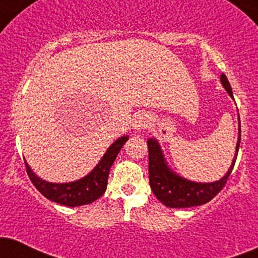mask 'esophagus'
I'll use <instances>...</instances> for the list:
<instances>
[{"label": "esophagus", "mask_w": 258, "mask_h": 258, "mask_svg": "<svg viewBox=\"0 0 258 258\" xmlns=\"http://www.w3.org/2000/svg\"><path fill=\"white\" fill-rule=\"evenodd\" d=\"M149 126V116L144 112L142 114H138L136 116L133 121V127L136 129L137 132H142V131H146L147 127Z\"/></svg>", "instance_id": "esophagus-1"}]
</instances>
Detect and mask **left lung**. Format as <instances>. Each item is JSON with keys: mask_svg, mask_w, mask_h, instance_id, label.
<instances>
[{"mask_svg": "<svg viewBox=\"0 0 258 258\" xmlns=\"http://www.w3.org/2000/svg\"><path fill=\"white\" fill-rule=\"evenodd\" d=\"M223 86L228 91V94L233 97L232 87L229 85L227 76L222 73L220 76ZM241 126V121H239ZM241 143V127H239V137H238L235 157L232 162V166L228 170L227 175L222 180L212 183H198L185 180L180 176L175 175L168 170L167 164L162 156L161 148L154 139L148 141V157H149V185L152 191L161 203L168 208H190L198 205L207 204L213 198L222 191L232 173L237 159L238 149Z\"/></svg>", "mask_w": 258, "mask_h": 258, "instance_id": "8db88e82", "label": "left lung"}]
</instances>
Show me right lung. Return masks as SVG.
I'll return each mask as SVG.
<instances>
[{
	"instance_id": "add662e5",
	"label": "right lung",
	"mask_w": 258,
	"mask_h": 258,
	"mask_svg": "<svg viewBox=\"0 0 258 258\" xmlns=\"http://www.w3.org/2000/svg\"><path fill=\"white\" fill-rule=\"evenodd\" d=\"M127 141V137H121L117 139L105 153L100 163L97 164L95 170L83 177L82 180L75 181V182L70 183H50L43 181L39 178L33 171L30 170L28 164L25 162L26 172H28L29 178L35 186L36 190L45 196L49 200L58 203L60 205H66V207H81V205L91 204L95 200L104 195L106 191L107 186V178H109L110 168H111L112 163H114L115 158H116L117 153L125 142Z\"/></svg>"
}]
</instances>
